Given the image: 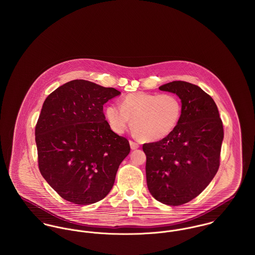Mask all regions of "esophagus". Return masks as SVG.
Wrapping results in <instances>:
<instances>
[{"mask_svg": "<svg viewBox=\"0 0 255 255\" xmlns=\"http://www.w3.org/2000/svg\"><path fill=\"white\" fill-rule=\"evenodd\" d=\"M129 144H130V148L132 149V150H135V149H137L139 145H138V143H136V142H134V141H132V140H129Z\"/></svg>", "mask_w": 255, "mask_h": 255, "instance_id": "obj_1", "label": "esophagus"}]
</instances>
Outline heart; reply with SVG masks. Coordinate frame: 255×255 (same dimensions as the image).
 Returning a JSON list of instances; mask_svg holds the SVG:
<instances>
[{"label":"heart","mask_w":255,"mask_h":255,"mask_svg":"<svg viewBox=\"0 0 255 255\" xmlns=\"http://www.w3.org/2000/svg\"><path fill=\"white\" fill-rule=\"evenodd\" d=\"M182 114L181 99L173 93L133 92L121 100V107L110 104L105 116L111 129L124 133L130 125L144 141H157L168 136L179 125Z\"/></svg>","instance_id":"1"}]
</instances>
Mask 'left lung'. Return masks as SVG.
<instances>
[{
    "label": "left lung",
    "instance_id": "left-lung-1",
    "mask_svg": "<svg viewBox=\"0 0 255 255\" xmlns=\"http://www.w3.org/2000/svg\"><path fill=\"white\" fill-rule=\"evenodd\" d=\"M159 89L179 96L182 118L168 136L142 146L146 182L156 200L179 206L199 195L215 177L223 123L214 100L199 86L178 80Z\"/></svg>",
    "mask_w": 255,
    "mask_h": 255
}]
</instances>
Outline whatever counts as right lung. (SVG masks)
<instances>
[{
	"label": "right lung",
	"instance_id": "obj_1",
	"mask_svg": "<svg viewBox=\"0 0 255 255\" xmlns=\"http://www.w3.org/2000/svg\"><path fill=\"white\" fill-rule=\"evenodd\" d=\"M121 92L88 80L58 87L44 101L35 127L41 175L64 199L88 205L112 189L130 151L110 128L103 105Z\"/></svg>",
	"mask_w": 255,
	"mask_h": 255
}]
</instances>
